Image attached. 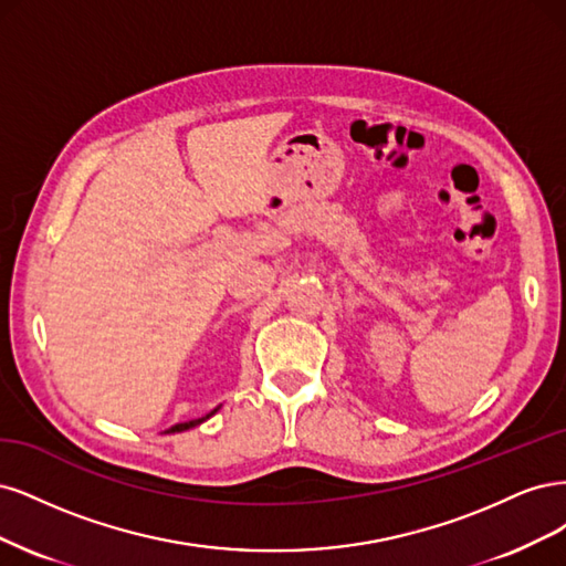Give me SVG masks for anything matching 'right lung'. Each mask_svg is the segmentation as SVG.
<instances>
[{
  "instance_id": "add662e5",
  "label": "right lung",
  "mask_w": 566,
  "mask_h": 566,
  "mask_svg": "<svg viewBox=\"0 0 566 566\" xmlns=\"http://www.w3.org/2000/svg\"><path fill=\"white\" fill-rule=\"evenodd\" d=\"M216 411H218V409H213V411L207 413L205 418H195V421H188V423H176V426H171L167 432H184V430H190V428H195V426H199V423H205L207 418H211Z\"/></svg>"
}]
</instances>
